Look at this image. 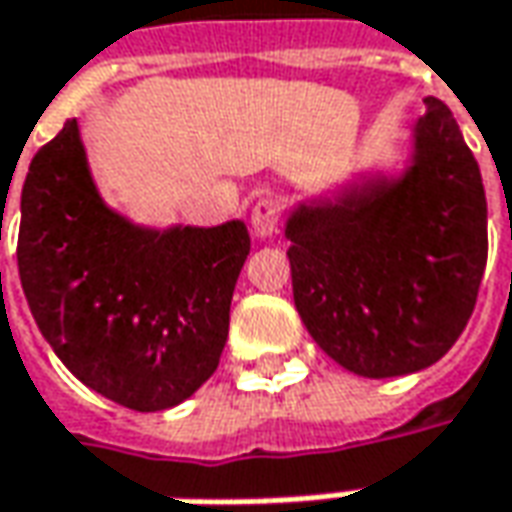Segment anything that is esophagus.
<instances>
[{
	"label": "esophagus",
	"mask_w": 512,
	"mask_h": 512,
	"mask_svg": "<svg viewBox=\"0 0 512 512\" xmlns=\"http://www.w3.org/2000/svg\"><path fill=\"white\" fill-rule=\"evenodd\" d=\"M279 225V202L273 197H259L253 211H250V228L256 239H270Z\"/></svg>",
	"instance_id": "obj_1"
}]
</instances>
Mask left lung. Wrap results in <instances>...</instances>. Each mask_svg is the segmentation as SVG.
<instances>
[{"mask_svg":"<svg viewBox=\"0 0 512 512\" xmlns=\"http://www.w3.org/2000/svg\"><path fill=\"white\" fill-rule=\"evenodd\" d=\"M293 298L346 372L428 369L471 318L488 262L479 163L440 98H425L400 168H366L284 219Z\"/></svg>","mask_w":512,"mask_h":512,"instance_id":"obj_1","label":"left lung"}]
</instances>
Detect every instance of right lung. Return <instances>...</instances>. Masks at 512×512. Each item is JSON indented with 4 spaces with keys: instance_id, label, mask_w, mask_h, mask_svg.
Instances as JSON below:
<instances>
[{
    "instance_id": "1",
    "label": "right lung",
    "mask_w": 512,
    "mask_h": 512,
    "mask_svg": "<svg viewBox=\"0 0 512 512\" xmlns=\"http://www.w3.org/2000/svg\"><path fill=\"white\" fill-rule=\"evenodd\" d=\"M250 253L242 219L140 225L101 197L72 118L22 188L19 279L58 360L135 411L180 406L219 366Z\"/></svg>"
}]
</instances>
